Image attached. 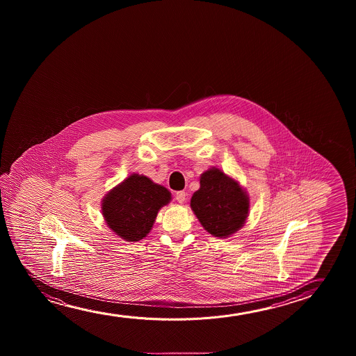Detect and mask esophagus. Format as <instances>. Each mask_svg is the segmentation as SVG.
Returning a JSON list of instances; mask_svg holds the SVG:
<instances>
[{
  "label": "esophagus",
  "instance_id": "obj_1",
  "mask_svg": "<svg viewBox=\"0 0 356 356\" xmlns=\"http://www.w3.org/2000/svg\"><path fill=\"white\" fill-rule=\"evenodd\" d=\"M175 198L179 203H185L186 192H184V191H179V192H176Z\"/></svg>",
  "mask_w": 356,
  "mask_h": 356
}]
</instances>
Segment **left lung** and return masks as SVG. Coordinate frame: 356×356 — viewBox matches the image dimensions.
Listing matches in <instances>:
<instances>
[{"mask_svg": "<svg viewBox=\"0 0 356 356\" xmlns=\"http://www.w3.org/2000/svg\"><path fill=\"white\" fill-rule=\"evenodd\" d=\"M191 208L210 234L226 238L245 222L249 197L237 181L211 168L200 175V190L192 195Z\"/></svg>", "mask_w": 356, "mask_h": 356, "instance_id": "1", "label": "left lung"}]
</instances>
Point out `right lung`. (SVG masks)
<instances>
[{
	"label": "right lung",
	"instance_id": "right-lung-1",
	"mask_svg": "<svg viewBox=\"0 0 356 356\" xmlns=\"http://www.w3.org/2000/svg\"><path fill=\"white\" fill-rule=\"evenodd\" d=\"M171 193L147 176L132 174L109 191L102 200V214L109 229L127 242L146 237Z\"/></svg>",
	"mask_w": 356,
	"mask_h": 356
}]
</instances>
